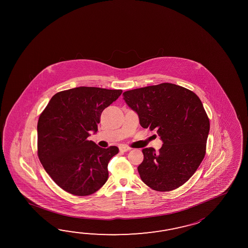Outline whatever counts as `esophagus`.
Listing matches in <instances>:
<instances>
[{
  "instance_id": "34e87169",
  "label": "esophagus",
  "mask_w": 248,
  "mask_h": 248,
  "mask_svg": "<svg viewBox=\"0 0 248 248\" xmlns=\"http://www.w3.org/2000/svg\"><path fill=\"white\" fill-rule=\"evenodd\" d=\"M120 151L122 152V153H125V152H127V151H129L130 150V148L128 147V146H126V145H120Z\"/></svg>"
}]
</instances>
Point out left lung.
<instances>
[{"instance_id":"1","label":"left lung","mask_w":248,"mask_h":248,"mask_svg":"<svg viewBox=\"0 0 248 248\" xmlns=\"http://www.w3.org/2000/svg\"><path fill=\"white\" fill-rule=\"evenodd\" d=\"M143 128L156 129L163 144L156 152L142 149L138 166L142 182L153 190L179 188L194 174L206 154L209 119L194 92L172 83L148 86L123 93Z\"/></svg>"}]
</instances>
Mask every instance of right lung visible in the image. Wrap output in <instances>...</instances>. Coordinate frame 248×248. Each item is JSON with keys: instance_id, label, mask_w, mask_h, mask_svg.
Returning a JSON list of instances; mask_svg holds the SVG:
<instances>
[{"instance_id": "add662e5", "label": "right lung", "mask_w": 248, "mask_h": 248, "mask_svg": "<svg viewBox=\"0 0 248 248\" xmlns=\"http://www.w3.org/2000/svg\"><path fill=\"white\" fill-rule=\"evenodd\" d=\"M122 90L79 87L53 95L39 117L38 157L57 185L75 196L95 193L108 179V163L119 148H101L90 141L102 111Z\"/></svg>"}]
</instances>
